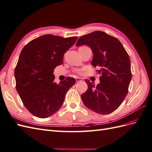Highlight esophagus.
<instances>
[{
  "instance_id": "1",
  "label": "esophagus",
  "mask_w": 152,
  "mask_h": 152,
  "mask_svg": "<svg viewBox=\"0 0 152 152\" xmlns=\"http://www.w3.org/2000/svg\"><path fill=\"white\" fill-rule=\"evenodd\" d=\"M82 81V80L80 79V78H76V82H81Z\"/></svg>"
}]
</instances>
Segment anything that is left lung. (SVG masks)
I'll use <instances>...</instances> for the list:
<instances>
[{
    "label": "left lung",
    "mask_w": 152,
    "mask_h": 152,
    "mask_svg": "<svg viewBox=\"0 0 152 152\" xmlns=\"http://www.w3.org/2000/svg\"><path fill=\"white\" fill-rule=\"evenodd\" d=\"M87 45L93 53L92 65L98 67L100 83L94 86L86 79L87 91L81 95L87 108L99 114L111 113L125 99L132 78L130 58L117 38L95 31L80 37L77 46Z\"/></svg>",
    "instance_id": "left-lung-1"
}]
</instances>
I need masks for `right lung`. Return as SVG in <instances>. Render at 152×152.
<instances>
[{"instance_id":"obj_1","label":"right lung","mask_w":152,"mask_h":152,"mask_svg":"<svg viewBox=\"0 0 152 152\" xmlns=\"http://www.w3.org/2000/svg\"><path fill=\"white\" fill-rule=\"evenodd\" d=\"M77 40V37L47 34L23 48L15 70L16 88L26 108L35 117L44 118L56 113L66 92L75 84V79L72 77L56 84L53 72Z\"/></svg>"}]
</instances>
